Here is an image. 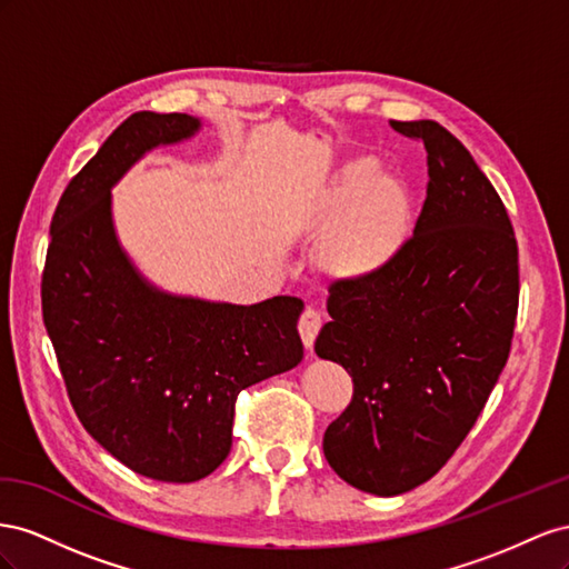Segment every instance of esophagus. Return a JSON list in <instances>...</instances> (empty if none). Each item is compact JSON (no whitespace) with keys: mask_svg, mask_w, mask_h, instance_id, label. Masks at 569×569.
<instances>
[{"mask_svg":"<svg viewBox=\"0 0 569 569\" xmlns=\"http://www.w3.org/2000/svg\"><path fill=\"white\" fill-rule=\"evenodd\" d=\"M319 329H321V315H319V310H315L312 305H307L300 315V321H298V331H300L305 348H312Z\"/></svg>","mask_w":569,"mask_h":569,"instance_id":"obj_1","label":"esophagus"}]
</instances>
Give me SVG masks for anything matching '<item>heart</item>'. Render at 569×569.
Here are the masks:
<instances>
[{"instance_id": "1", "label": "heart", "mask_w": 569, "mask_h": 569, "mask_svg": "<svg viewBox=\"0 0 569 569\" xmlns=\"http://www.w3.org/2000/svg\"><path fill=\"white\" fill-rule=\"evenodd\" d=\"M415 198L405 178L355 161L315 204L312 223L327 226L319 262L340 279H367L396 262L412 233Z\"/></svg>"}]
</instances>
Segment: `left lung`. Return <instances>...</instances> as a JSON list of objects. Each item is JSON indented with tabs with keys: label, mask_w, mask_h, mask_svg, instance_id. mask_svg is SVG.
I'll return each mask as SVG.
<instances>
[{
	"label": "left lung",
	"mask_w": 569,
	"mask_h": 569,
	"mask_svg": "<svg viewBox=\"0 0 569 569\" xmlns=\"http://www.w3.org/2000/svg\"><path fill=\"white\" fill-rule=\"evenodd\" d=\"M427 148V200L393 264L329 286L315 350L352 377L323 433L350 486L398 496L429 481L472 431L508 362L519 262L508 209L436 121H391Z\"/></svg>",
	"instance_id": "1"
}]
</instances>
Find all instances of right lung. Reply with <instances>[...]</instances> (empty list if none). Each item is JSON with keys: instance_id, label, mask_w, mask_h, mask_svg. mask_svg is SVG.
<instances>
[{"instance_id": "add662e5", "label": "right lung", "mask_w": 569, "mask_h": 569, "mask_svg": "<svg viewBox=\"0 0 569 569\" xmlns=\"http://www.w3.org/2000/svg\"><path fill=\"white\" fill-rule=\"evenodd\" d=\"M188 113L136 111L63 190L42 269V319L80 425L133 472L198 481L231 450L236 398L302 360V300L171 298L144 283L111 226V186Z\"/></svg>"}]
</instances>
